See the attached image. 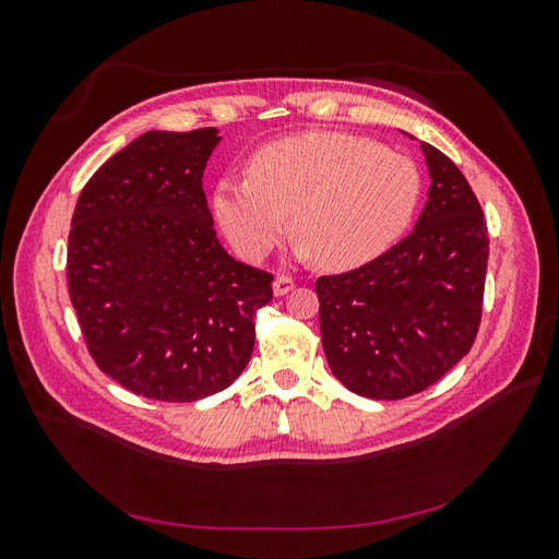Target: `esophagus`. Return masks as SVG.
I'll use <instances>...</instances> for the list:
<instances>
[{"label":"esophagus","mask_w":559,"mask_h":559,"mask_svg":"<svg viewBox=\"0 0 559 559\" xmlns=\"http://www.w3.org/2000/svg\"><path fill=\"white\" fill-rule=\"evenodd\" d=\"M296 286V280L294 277H289V275H280V277H275V282H273V292H275V296H286L289 294L292 289Z\"/></svg>","instance_id":"34e87169"}]
</instances>
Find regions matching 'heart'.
<instances>
[{"label":"heart","mask_w":559,"mask_h":559,"mask_svg":"<svg viewBox=\"0 0 559 559\" xmlns=\"http://www.w3.org/2000/svg\"><path fill=\"white\" fill-rule=\"evenodd\" d=\"M419 195L421 177L408 156L357 134L308 132L265 146L253 170L226 173L212 205L247 261L280 245L294 212L300 257L349 270L408 230Z\"/></svg>","instance_id":"1"}]
</instances>
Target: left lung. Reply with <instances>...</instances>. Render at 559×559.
<instances>
[{
    "label": "left lung",
    "instance_id": "obj_1",
    "mask_svg": "<svg viewBox=\"0 0 559 559\" xmlns=\"http://www.w3.org/2000/svg\"><path fill=\"white\" fill-rule=\"evenodd\" d=\"M431 189L415 230L382 257L317 280L319 329L349 392L396 401L425 392L466 357L483 317L489 238L476 193L421 142Z\"/></svg>",
    "mask_w": 559,
    "mask_h": 559
}]
</instances>
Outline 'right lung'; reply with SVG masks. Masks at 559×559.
Returning a JSON list of instances; mask_svg holds the SVG:
<instances>
[{
	"label": "right lung",
	"instance_id": "add662e5",
	"mask_svg": "<svg viewBox=\"0 0 559 559\" xmlns=\"http://www.w3.org/2000/svg\"><path fill=\"white\" fill-rule=\"evenodd\" d=\"M216 128L148 130L83 186L67 284L97 368L132 394L189 403L249 364L273 275L218 245L202 191Z\"/></svg>",
	"mask_w": 559,
	"mask_h": 559
}]
</instances>
